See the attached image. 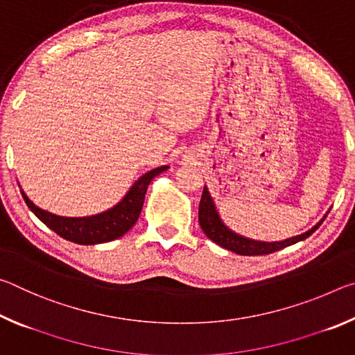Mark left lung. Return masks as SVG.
<instances>
[{
	"label": "left lung",
	"instance_id": "8db88e82",
	"mask_svg": "<svg viewBox=\"0 0 355 355\" xmlns=\"http://www.w3.org/2000/svg\"><path fill=\"white\" fill-rule=\"evenodd\" d=\"M324 219H326V216H324V218L318 222L313 228H310L309 232L302 233V235L288 238L285 241L266 243V241H255V239L241 236L233 230H230V228L222 222L218 209H216V205L213 202V197L209 194L207 186H203L202 199L199 205V222L203 233H205L213 243L219 244L220 248H224L227 250L235 252L238 255H266L284 248H288V245L291 244H296L299 241H302V239L309 238L311 233H313L316 228L322 224Z\"/></svg>",
	"mask_w": 355,
	"mask_h": 355
}]
</instances>
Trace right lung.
Wrapping results in <instances>:
<instances>
[{
	"label": "right lung",
	"instance_id": "obj_1",
	"mask_svg": "<svg viewBox=\"0 0 355 355\" xmlns=\"http://www.w3.org/2000/svg\"><path fill=\"white\" fill-rule=\"evenodd\" d=\"M166 169H169V167L161 166L144 173L141 178L136 180L135 184L131 186L130 191L116 207H112L107 211L100 214L86 216V218H64V216L48 213L45 209L35 207L23 191L21 196L25 199L28 208L48 228H51L53 232L58 233L61 238L67 239V241L83 245L107 243L123 236L136 224V220L141 214L150 182Z\"/></svg>",
	"mask_w": 355,
	"mask_h": 355
}]
</instances>
